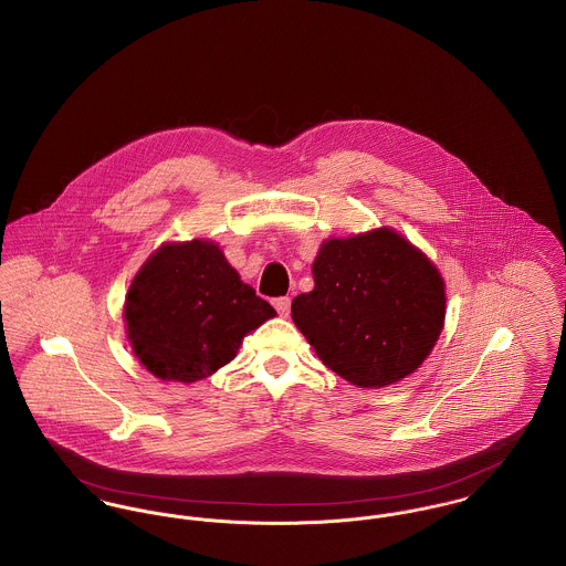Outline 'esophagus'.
Here are the masks:
<instances>
[{
  "instance_id": "obj_1",
  "label": "esophagus",
  "mask_w": 566,
  "mask_h": 566,
  "mask_svg": "<svg viewBox=\"0 0 566 566\" xmlns=\"http://www.w3.org/2000/svg\"><path fill=\"white\" fill-rule=\"evenodd\" d=\"M273 305L280 312V316H289V312H291V300L289 297H277V300H273Z\"/></svg>"
}]
</instances>
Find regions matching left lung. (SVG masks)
I'll return each instance as SVG.
<instances>
[{"label": "left lung", "instance_id": "1", "mask_svg": "<svg viewBox=\"0 0 566 566\" xmlns=\"http://www.w3.org/2000/svg\"><path fill=\"white\" fill-rule=\"evenodd\" d=\"M312 275L314 289L293 300V321L321 361L353 386L396 384L436 347L443 280L391 228L325 241Z\"/></svg>", "mask_w": 566, "mask_h": 566}]
</instances>
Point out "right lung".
Returning <instances> with one entry per match:
<instances>
[{"label": "right lung", "instance_id": "obj_1", "mask_svg": "<svg viewBox=\"0 0 566 566\" xmlns=\"http://www.w3.org/2000/svg\"><path fill=\"white\" fill-rule=\"evenodd\" d=\"M275 310L228 264L213 241L161 245L130 282L125 323L148 373L193 384L226 366L245 334Z\"/></svg>", "mask_w": 566, "mask_h": 566}]
</instances>
